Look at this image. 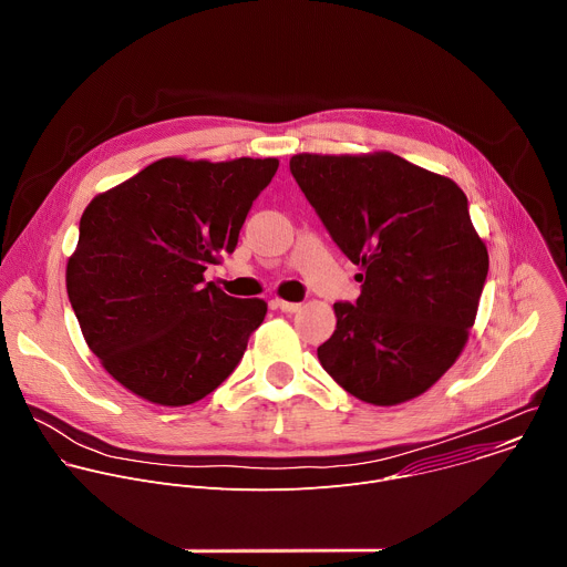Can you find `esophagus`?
Returning a JSON list of instances; mask_svg holds the SVG:
<instances>
[{"instance_id": "1", "label": "esophagus", "mask_w": 567, "mask_h": 567, "mask_svg": "<svg viewBox=\"0 0 567 567\" xmlns=\"http://www.w3.org/2000/svg\"><path fill=\"white\" fill-rule=\"evenodd\" d=\"M276 307L285 313H296V311H300L302 305L300 302H289V300H276Z\"/></svg>"}]
</instances>
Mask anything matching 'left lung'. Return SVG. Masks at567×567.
I'll use <instances>...</instances> for the list:
<instances>
[{"instance_id": "left-lung-1", "label": "left lung", "mask_w": 567, "mask_h": 567, "mask_svg": "<svg viewBox=\"0 0 567 567\" xmlns=\"http://www.w3.org/2000/svg\"><path fill=\"white\" fill-rule=\"evenodd\" d=\"M289 171L363 269L361 296L334 302L337 330L318 348L320 365L374 406L426 392L460 357L489 271L466 195L390 152L296 154Z\"/></svg>"}]
</instances>
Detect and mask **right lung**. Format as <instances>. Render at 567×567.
<instances>
[{
    "label": "right lung",
    "instance_id": "right-lung-1",
    "mask_svg": "<svg viewBox=\"0 0 567 567\" xmlns=\"http://www.w3.org/2000/svg\"><path fill=\"white\" fill-rule=\"evenodd\" d=\"M278 158H161L80 217L66 293L90 350L127 390L188 406L221 385L265 320L258 298L204 280L233 254Z\"/></svg>",
    "mask_w": 567,
    "mask_h": 567
}]
</instances>
